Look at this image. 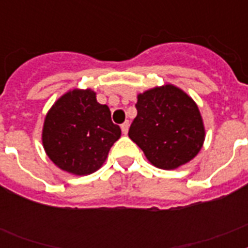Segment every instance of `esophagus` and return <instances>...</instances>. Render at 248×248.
<instances>
[{
    "label": "esophagus",
    "instance_id": "1",
    "mask_svg": "<svg viewBox=\"0 0 248 248\" xmlns=\"http://www.w3.org/2000/svg\"><path fill=\"white\" fill-rule=\"evenodd\" d=\"M128 127H130V124H128V121H126V122H124V124H121V130H122V132H124V135L128 132Z\"/></svg>",
    "mask_w": 248,
    "mask_h": 248
}]
</instances>
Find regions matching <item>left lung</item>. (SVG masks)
Segmentation results:
<instances>
[{"instance_id":"left-lung-1","label":"left lung","mask_w":248,"mask_h":248,"mask_svg":"<svg viewBox=\"0 0 248 248\" xmlns=\"http://www.w3.org/2000/svg\"><path fill=\"white\" fill-rule=\"evenodd\" d=\"M138 116L128 136L155 167L173 170L192 161L204 141L200 109L176 86L163 85L138 95Z\"/></svg>"}]
</instances>
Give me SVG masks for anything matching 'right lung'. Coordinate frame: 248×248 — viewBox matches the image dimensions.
I'll return each mask as SVG.
<instances>
[{"instance_id": "add662e5", "label": "right lung", "mask_w": 248, "mask_h": 248, "mask_svg": "<svg viewBox=\"0 0 248 248\" xmlns=\"http://www.w3.org/2000/svg\"><path fill=\"white\" fill-rule=\"evenodd\" d=\"M121 128L110 118L108 105L99 104L93 90L75 89L60 96L45 117L42 144L48 158L73 175L99 170Z\"/></svg>"}]
</instances>
